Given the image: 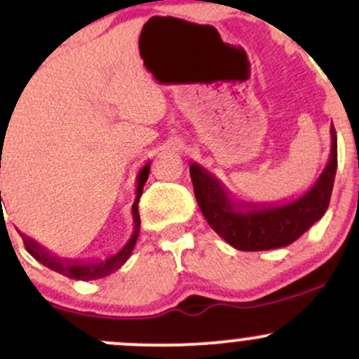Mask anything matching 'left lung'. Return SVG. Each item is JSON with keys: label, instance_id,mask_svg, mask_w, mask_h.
<instances>
[{"label": "left lung", "instance_id": "left-lung-1", "mask_svg": "<svg viewBox=\"0 0 359 359\" xmlns=\"http://www.w3.org/2000/svg\"><path fill=\"white\" fill-rule=\"evenodd\" d=\"M330 155L308 190L285 202H245L197 162L190 164L195 197L205 221L231 247L247 252L287 247L323 217L337 171V135L330 128Z\"/></svg>", "mask_w": 359, "mask_h": 359}]
</instances>
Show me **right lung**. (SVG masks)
Instances as JSON below:
<instances>
[{
	"instance_id": "obj_1",
	"label": "right lung",
	"mask_w": 359,
	"mask_h": 359,
	"mask_svg": "<svg viewBox=\"0 0 359 359\" xmlns=\"http://www.w3.org/2000/svg\"><path fill=\"white\" fill-rule=\"evenodd\" d=\"M149 172H150V161L147 162V164L140 169L138 175H136V198H135V202H133V207H131L133 233H131V236H129L128 242H126L124 245L117 250V252L110 254V256L103 257V259H88V261L69 259V257L55 256L51 250H48L46 247L39 245V243L36 242V240H32L31 236H25L24 233H20L22 238H24L27 252L31 254L36 261L41 262L43 266H46V268L60 273V275L67 276V278L90 282V280H98V278H103V276H109V275H112V273H116L117 269H119L121 266H123L124 262L129 259V256H131L133 249H135V245H136V240H138V235H140L138 202H140V197H142V194H143V187H145L147 180H149ZM0 198H1V190H0Z\"/></svg>"
}]
</instances>
